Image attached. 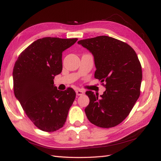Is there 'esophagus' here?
<instances>
[{"label":"esophagus","instance_id":"obj_1","mask_svg":"<svg viewBox=\"0 0 161 161\" xmlns=\"http://www.w3.org/2000/svg\"><path fill=\"white\" fill-rule=\"evenodd\" d=\"M84 91H82V90H80V89H78V90H76V95H78V96H80V95H82L84 94Z\"/></svg>","mask_w":161,"mask_h":161}]
</instances>
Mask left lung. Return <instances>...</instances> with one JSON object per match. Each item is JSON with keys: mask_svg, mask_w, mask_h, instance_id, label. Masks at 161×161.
I'll return each instance as SVG.
<instances>
[{"mask_svg": "<svg viewBox=\"0 0 161 161\" xmlns=\"http://www.w3.org/2000/svg\"><path fill=\"white\" fill-rule=\"evenodd\" d=\"M78 43L92 53L95 78L106 88L101 97L91 91L86 92L90 100L86 115L98 127H115L127 118L140 95L142 72L137 54L128 43L106 36Z\"/></svg>", "mask_w": 161, "mask_h": 161, "instance_id": "1", "label": "left lung"}]
</instances>
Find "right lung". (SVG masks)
Instances as JSON below:
<instances>
[{
	"mask_svg": "<svg viewBox=\"0 0 161 161\" xmlns=\"http://www.w3.org/2000/svg\"><path fill=\"white\" fill-rule=\"evenodd\" d=\"M77 38L43 37L25 48L13 68V89L29 118L40 130L52 132L62 128L76 97L72 88L62 91L53 79L62 70V52Z\"/></svg>",
	"mask_w": 161,
	"mask_h": 161,
	"instance_id": "obj_1",
	"label": "right lung"
}]
</instances>
